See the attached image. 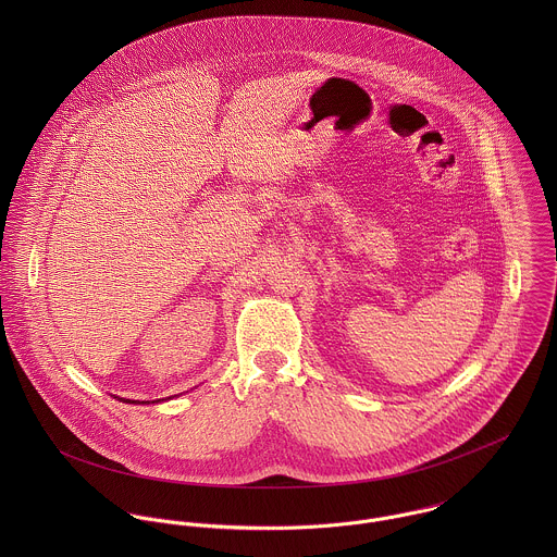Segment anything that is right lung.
<instances>
[{"label": "right lung", "instance_id": "right-lung-1", "mask_svg": "<svg viewBox=\"0 0 557 557\" xmlns=\"http://www.w3.org/2000/svg\"><path fill=\"white\" fill-rule=\"evenodd\" d=\"M159 400H162V398H159ZM126 403H137V400H131V398H126ZM144 403V400H141ZM148 403V400H146ZM152 403H157V400H152Z\"/></svg>", "mask_w": 557, "mask_h": 557}]
</instances>
